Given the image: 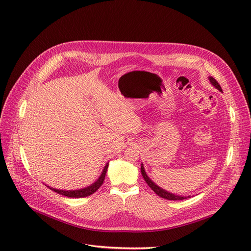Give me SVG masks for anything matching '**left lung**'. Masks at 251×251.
<instances>
[{"label": "left lung", "instance_id": "1", "mask_svg": "<svg viewBox=\"0 0 251 251\" xmlns=\"http://www.w3.org/2000/svg\"><path fill=\"white\" fill-rule=\"evenodd\" d=\"M209 80H210V82H211V85L212 86H215L219 91H221L222 92V89H221V86L219 85V82L214 78V77H211V76H209ZM141 174H142V177L144 178V180H146V182L148 183V185L153 189V191L159 196V197H161V198H163V199H166V200H184V199H187V198H189V196H177V195H174V194H172V193H169V192H166L165 189H163V188H161V187H159L158 185H156L153 181H151L150 178H149V176L147 175V173H146V171H144V168H143V164H141Z\"/></svg>", "mask_w": 251, "mask_h": 251}]
</instances>
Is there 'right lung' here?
Returning a JSON list of instances; mask_svg holds the SVG:
<instances>
[{
    "label": "right lung",
    "mask_w": 251,
    "mask_h": 251,
    "mask_svg": "<svg viewBox=\"0 0 251 251\" xmlns=\"http://www.w3.org/2000/svg\"><path fill=\"white\" fill-rule=\"evenodd\" d=\"M108 166H109V163L105 164L104 169H103L101 175L100 176V178H98L93 184H91L88 187L81 188V189H75V191H64V189H56V188H53V187H50V186H47V187H49L51 191L55 192L59 195L68 197V198H83V197H88L90 195L94 194L97 191V189L102 185L103 181H104L105 174H107V171H108Z\"/></svg>",
    "instance_id": "obj_1"
}]
</instances>
